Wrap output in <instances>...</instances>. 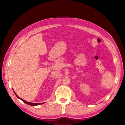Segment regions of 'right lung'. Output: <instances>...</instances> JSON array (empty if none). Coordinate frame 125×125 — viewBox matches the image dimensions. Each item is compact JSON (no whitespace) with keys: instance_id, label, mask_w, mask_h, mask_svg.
Instances as JSON below:
<instances>
[{"instance_id":"obj_1","label":"right lung","mask_w":125,"mask_h":125,"mask_svg":"<svg viewBox=\"0 0 125 125\" xmlns=\"http://www.w3.org/2000/svg\"><path fill=\"white\" fill-rule=\"evenodd\" d=\"M14 94H15L17 95V97L18 98H19L20 99H21V100L22 102H24L25 103H26V104H28V105H31V106H36V105H41V104H42L43 103H30V102H26V101H25V100H24L23 99H21V98H20L19 97H18V95H17V94H15V93L14 92Z\"/></svg>"}]
</instances>
